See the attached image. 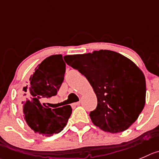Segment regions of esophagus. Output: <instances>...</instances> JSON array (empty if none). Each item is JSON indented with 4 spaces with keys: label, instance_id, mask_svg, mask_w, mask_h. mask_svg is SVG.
Masks as SVG:
<instances>
[{
    "label": "esophagus",
    "instance_id": "obj_1",
    "mask_svg": "<svg viewBox=\"0 0 159 159\" xmlns=\"http://www.w3.org/2000/svg\"><path fill=\"white\" fill-rule=\"evenodd\" d=\"M80 105V101H78V102H75V103L72 104V106H76V105Z\"/></svg>",
    "mask_w": 159,
    "mask_h": 159
}]
</instances>
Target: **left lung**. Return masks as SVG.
Returning <instances> with one entry per match:
<instances>
[{
    "label": "left lung",
    "mask_w": 159,
    "mask_h": 159,
    "mask_svg": "<svg viewBox=\"0 0 159 159\" xmlns=\"http://www.w3.org/2000/svg\"><path fill=\"white\" fill-rule=\"evenodd\" d=\"M64 60L87 79L96 93L98 105L90 112L95 126L115 134L137 120L145 105L146 83L131 60L108 50L66 55Z\"/></svg>",
    "instance_id": "8db88e82"
}]
</instances>
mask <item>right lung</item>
I'll use <instances>...</instances> for the list:
<instances>
[{"label": "right lung", "instance_id": "add662e5", "mask_svg": "<svg viewBox=\"0 0 159 159\" xmlns=\"http://www.w3.org/2000/svg\"><path fill=\"white\" fill-rule=\"evenodd\" d=\"M65 72L62 55H51L37 66L23 88L25 96H28L26 101H22L24 119L35 133L50 137L61 132L66 126L72 114L70 105L51 109L40 103L43 98L57 95L64 81Z\"/></svg>", "mask_w": 159, "mask_h": 159}]
</instances>
